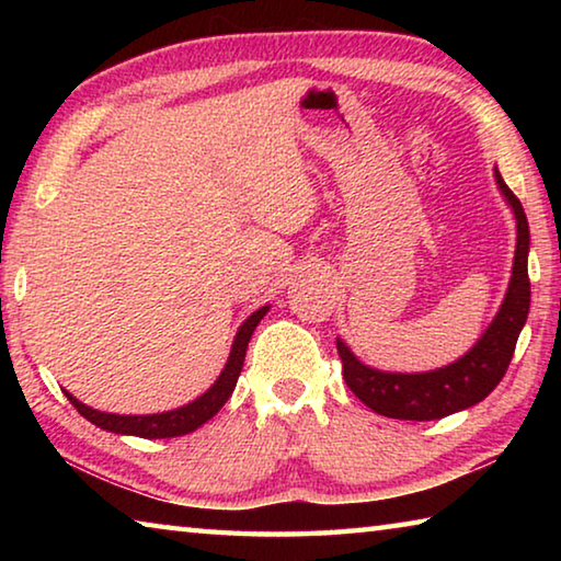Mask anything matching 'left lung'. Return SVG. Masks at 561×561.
Returning a JSON list of instances; mask_svg holds the SVG:
<instances>
[{
    "mask_svg": "<svg viewBox=\"0 0 561 561\" xmlns=\"http://www.w3.org/2000/svg\"><path fill=\"white\" fill-rule=\"evenodd\" d=\"M495 180L500 193L505 195L507 205L515 213L517 247L505 299H502L497 317L492 319L485 334L478 339V344L455 364L435 368V371L388 374L360 364L344 341L336 339L346 386L360 403H366L378 415L398 417V421H435V417L465 411V408L480 403L482 398L495 391V386L507 371L517 336L529 314V225L522 203L502 180L497 168Z\"/></svg>",
    "mask_w": 561,
    "mask_h": 561,
    "instance_id": "left-lung-1",
    "label": "left lung"
}]
</instances>
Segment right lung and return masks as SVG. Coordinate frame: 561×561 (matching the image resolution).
Segmentation results:
<instances>
[{
	"instance_id": "add662e5",
	"label": "right lung",
	"mask_w": 561,
	"mask_h": 561,
	"mask_svg": "<svg viewBox=\"0 0 561 561\" xmlns=\"http://www.w3.org/2000/svg\"><path fill=\"white\" fill-rule=\"evenodd\" d=\"M270 307H262L244 319V324L237 329L232 348H230V358L222 368V374L217 376V381L207 388V391L195 398L193 403H187L183 408H175V411H165V413H153V415H116V413H101L93 411L87 403H81L79 398H73L69 391H64L66 398H69L71 405L79 411L87 421L93 425H99L103 431L111 433H121V435H138V438H178V435H187L201 428L203 423L210 421V417L220 411V408L227 403V398L232 396L237 378H240L242 364H244V354H247V344H250L252 331L257 329L262 317L267 314Z\"/></svg>"
}]
</instances>
